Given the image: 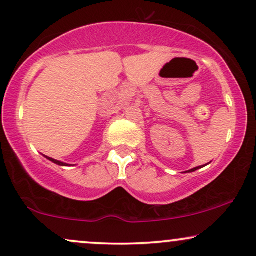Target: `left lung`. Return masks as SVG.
<instances>
[{
  "instance_id": "left-lung-1",
  "label": "left lung",
  "mask_w": 256,
  "mask_h": 256,
  "mask_svg": "<svg viewBox=\"0 0 256 256\" xmlns=\"http://www.w3.org/2000/svg\"><path fill=\"white\" fill-rule=\"evenodd\" d=\"M197 169H198V166H196V168H194V169H191V170H188V173H191V172H194V170H197Z\"/></svg>"
}]
</instances>
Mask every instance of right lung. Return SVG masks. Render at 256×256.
<instances>
[{
  "label": "right lung",
  "instance_id": "1",
  "mask_svg": "<svg viewBox=\"0 0 256 256\" xmlns=\"http://www.w3.org/2000/svg\"><path fill=\"white\" fill-rule=\"evenodd\" d=\"M46 158L50 160V162L56 163V164H58V166H68V164H66V163H64V162H60V160H54V158H50V157H47V156H46Z\"/></svg>",
  "mask_w": 256,
  "mask_h": 256
}]
</instances>
